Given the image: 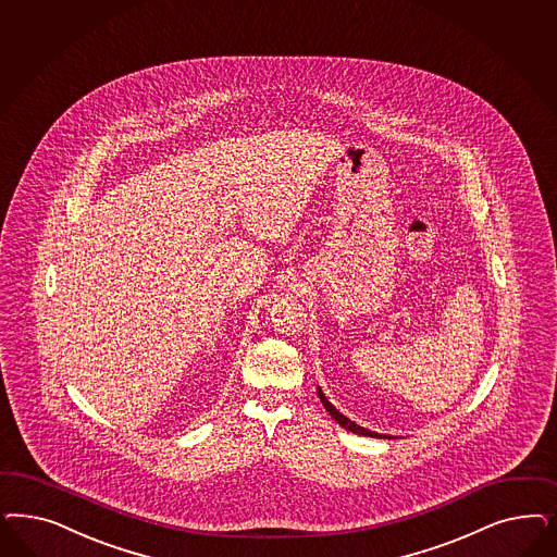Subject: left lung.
<instances>
[{"label": "left lung", "mask_w": 557, "mask_h": 557, "mask_svg": "<svg viewBox=\"0 0 557 557\" xmlns=\"http://www.w3.org/2000/svg\"><path fill=\"white\" fill-rule=\"evenodd\" d=\"M318 395H320V399H322L323 408L330 412V416L341 424V426H344L346 431L355 432V434H362V436H373V438H381L383 434H377V432L373 431H367V429H362V426H359V424H355L352 420H348L346 416H342L330 401H327V397L323 395L322 389H318Z\"/></svg>", "instance_id": "1"}]
</instances>
